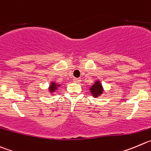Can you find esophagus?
<instances>
[{
	"mask_svg": "<svg viewBox=\"0 0 151 151\" xmlns=\"http://www.w3.org/2000/svg\"><path fill=\"white\" fill-rule=\"evenodd\" d=\"M81 78H73V81L76 83H80L81 82Z\"/></svg>",
	"mask_w": 151,
	"mask_h": 151,
	"instance_id": "obj_1",
	"label": "esophagus"
}]
</instances>
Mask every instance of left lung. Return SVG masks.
I'll use <instances>...</instances> for the list:
<instances>
[{"label":"left lung","mask_w":151,"mask_h":151,"mask_svg":"<svg viewBox=\"0 0 151 151\" xmlns=\"http://www.w3.org/2000/svg\"><path fill=\"white\" fill-rule=\"evenodd\" d=\"M90 92L95 97H97L99 95H101L103 92L101 83L99 81H96V83L90 88Z\"/></svg>","instance_id":"1"}]
</instances>
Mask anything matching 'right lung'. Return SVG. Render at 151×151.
Here are the masks:
<instances>
[{"label": "right lung", "mask_w": 151, "mask_h": 151, "mask_svg": "<svg viewBox=\"0 0 151 151\" xmlns=\"http://www.w3.org/2000/svg\"><path fill=\"white\" fill-rule=\"evenodd\" d=\"M58 86H59V85H58V84H55V83H54V82H52L51 85H50V90L51 92L55 91V90L57 89V87H58Z\"/></svg>", "instance_id": "1"}]
</instances>
